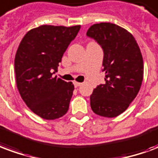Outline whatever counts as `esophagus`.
<instances>
[{
	"mask_svg": "<svg viewBox=\"0 0 158 158\" xmlns=\"http://www.w3.org/2000/svg\"><path fill=\"white\" fill-rule=\"evenodd\" d=\"M73 85H74V86H75L76 88H77V87H79V86H80V85H82V83H79V82H73Z\"/></svg>",
	"mask_w": 158,
	"mask_h": 158,
	"instance_id": "esophagus-1",
	"label": "esophagus"
}]
</instances>
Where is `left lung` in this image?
<instances>
[{
	"label": "left lung",
	"mask_w": 158,
	"mask_h": 158,
	"mask_svg": "<svg viewBox=\"0 0 158 158\" xmlns=\"http://www.w3.org/2000/svg\"><path fill=\"white\" fill-rule=\"evenodd\" d=\"M86 34L102 47L106 73V84L97 86L90 95L91 109L100 116L116 117L141 88L144 73L141 50L131 32L113 23L94 24Z\"/></svg>",
	"instance_id": "obj_1"
}]
</instances>
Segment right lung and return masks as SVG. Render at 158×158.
I'll list each match as a JSON object with an SVG mask.
<instances>
[{
	"mask_svg": "<svg viewBox=\"0 0 158 158\" xmlns=\"http://www.w3.org/2000/svg\"><path fill=\"white\" fill-rule=\"evenodd\" d=\"M79 29L80 25H42L27 31L18 46L15 56L17 89L27 107L43 119L55 120L69 110L73 83L52 74Z\"/></svg>",
	"mask_w": 158,
	"mask_h": 158,
	"instance_id": "right-lung-1",
	"label": "right lung"
}]
</instances>
